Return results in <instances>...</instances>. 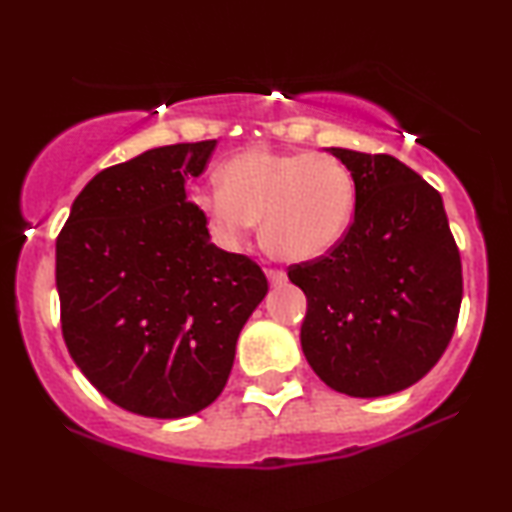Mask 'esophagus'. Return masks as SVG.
I'll return each instance as SVG.
<instances>
[{"mask_svg":"<svg viewBox=\"0 0 512 512\" xmlns=\"http://www.w3.org/2000/svg\"><path fill=\"white\" fill-rule=\"evenodd\" d=\"M265 275H268L272 286L286 282V272H282V270H272V268H270V270H265Z\"/></svg>","mask_w":512,"mask_h":512,"instance_id":"esophagus-1","label":"esophagus"}]
</instances>
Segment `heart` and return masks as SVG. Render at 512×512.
<instances>
[{"label":"heart","instance_id":"heart-1","mask_svg":"<svg viewBox=\"0 0 512 512\" xmlns=\"http://www.w3.org/2000/svg\"><path fill=\"white\" fill-rule=\"evenodd\" d=\"M209 233L235 249L261 221V240L275 258L307 263L345 240L356 212L352 172L338 158L310 151H244L223 163L219 191L200 193Z\"/></svg>","mask_w":512,"mask_h":512}]
</instances>
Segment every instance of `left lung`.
Returning a JSON list of instances; mask_svg holds the SVG:
<instances>
[{
  "label": "left lung",
  "mask_w": 512,
  "mask_h": 512,
  "mask_svg": "<svg viewBox=\"0 0 512 512\" xmlns=\"http://www.w3.org/2000/svg\"><path fill=\"white\" fill-rule=\"evenodd\" d=\"M352 172L356 212L331 254L291 265L307 296L300 345L328 387L377 398L422 380L457 326L461 258L443 198L387 153L326 149Z\"/></svg>",
  "instance_id": "8db88e82"
}]
</instances>
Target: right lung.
<instances>
[{
    "instance_id": "right-lung-1",
    "label": "right lung",
    "mask_w": 512,
    "mask_h": 512,
    "mask_svg": "<svg viewBox=\"0 0 512 512\" xmlns=\"http://www.w3.org/2000/svg\"><path fill=\"white\" fill-rule=\"evenodd\" d=\"M216 139L144 151L76 195L55 242L67 349L90 384L144 417L179 419L226 387L263 270L209 242L186 181Z\"/></svg>"
}]
</instances>
